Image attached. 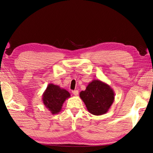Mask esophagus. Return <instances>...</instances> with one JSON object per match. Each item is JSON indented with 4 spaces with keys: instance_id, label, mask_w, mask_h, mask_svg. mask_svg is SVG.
I'll return each mask as SVG.
<instances>
[{
    "instance_id": "esophagus-1",
    "label": "esophagus",
    "mask_w": 153,
    "mask_h": 153,
    "mask_svg": "<svg viewBox=\"0 0 153 153\" xmlns=\"http://www.w3.org/2000/svg\"><path fill=\"white\" fill-rule=\"evenodd\" d=\"M72 93L74 95V96H78V94H79V91H78V90H73V91H72Z\"/></svg>"
}]
</instances>
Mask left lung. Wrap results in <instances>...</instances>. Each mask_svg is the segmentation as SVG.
<instances>
[{"instance_id": "obj_1", "label": "left lung", "mask_w": 153, "mask_h": 153, "mask_svg": "<svg viewBox=\"0 0 153 153\" xmlns=\"http://www.w3.org/2000/svg\"><path fill=\"white\" fill-rule=\"evenodd\" d=\"M80 97L91 114L99 116L106 113L110 108L114 100V92L107 84L93 80L85 90L80 91Z\"/></svg>"}]
</instances>
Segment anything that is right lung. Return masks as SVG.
Instances as JSON below:
<instances>
[{
    "instance_id": "right-lung-1",
    "label": "right lung",
    "mask_w": 153,
    "mask_h": 153,
    "mask_svg": "<svg viewBox=\"0 0 153 153\" xmlns=\"http://www.w3.org/2000/svg\"><path fill=\"white\" fill-rule=\"evenodd\" d=\"M71 95L65 89L49 84L42 95V102L52 114L59 113L65 101Z\"/></svg>"
}]
</instances>
